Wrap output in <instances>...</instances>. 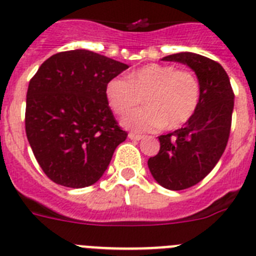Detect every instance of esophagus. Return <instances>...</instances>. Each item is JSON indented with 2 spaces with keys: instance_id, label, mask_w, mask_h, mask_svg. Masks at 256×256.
I'll return each instance as SVG.
<instances>
[{
  "instance_id": "1",
  "label": "esophagus",
  "mask_w": 256,
  "mask_h": 256,
  "mask_svg": "<svg viewBox=\"0 0 256 256\" xmlns=\"http://www.w3.org/2000/svg\"><path fill=\"white\" fill-rule=\"evenodd\" d=\"M128 137H130V140H134V141H140L141 138H144L142 134H138V133H133V132H130V134H128Z\"/></svg>"
}]
</instances>
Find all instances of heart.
I'll return each mask as SVG.
<instances>
[{
	"label": "heart",
	"mask_w": 256,
	"mask_h": 256,
	"mask_svg": "<svg viewBox=\"0 0 256 256\" xmlns=\"http://www.w3.org/2000/svg\"><path fill=\"white\" fill-rule=\"evenodd\" d=\"M104 93L118 115H126L144 96L146 107L123 119L124 126L137 132L178 128L193 116L200 102V84L193 71L160 63L142 66L130 72L128 80L111 78Z\"/></svg>",
	"instance_id": "b5f03b06"
}]
</instances>
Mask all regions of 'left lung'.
I'll return each instance as SVG.
<instances>
[{
    "label": "left lung",
    "instance_id": "left-lung-1",
    "mask_svg": "<svg viewBox=\"0 0 256 256\" xmlns=\"http://www.w3.org/2000/svg\"><path fill=\"white\" fill-rule=\"evenodd\" d=\"M162 60L189 66L200 84L196 114L182 128L159 136V152L148 160L158 184L182 190L202 181L222 158L230 133L234 93L226 70L207 56L185 52Z\"/></svg>",
    "mask_w": 256,
    "mask_h": 256
}]
</instances>
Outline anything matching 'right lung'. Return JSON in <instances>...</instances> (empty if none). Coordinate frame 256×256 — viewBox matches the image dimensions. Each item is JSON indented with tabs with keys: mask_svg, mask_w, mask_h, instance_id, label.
<instances>
[{
	"mask_svg": "<svg viewBox=\"0 0 256 256\" xmlns=\"http://www.w3.org/2000/svg\"><path fill=\"white\" fill-rule=\"evenodd\" d=\"M130 66L89 50L52 56L30 78L26 133L48 178L67 188L101 178L128 133L118 126L106 85Z\"/></svg>",
	"mask_w": 256,
	"mask_h": 256,
	"instance_id": "obj_1",
	"label": "right lung"
}]
</instances>
